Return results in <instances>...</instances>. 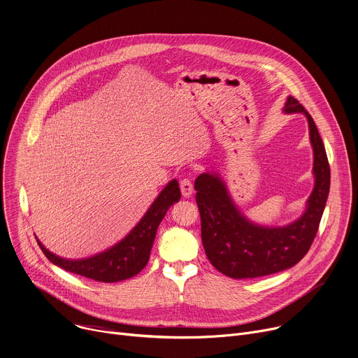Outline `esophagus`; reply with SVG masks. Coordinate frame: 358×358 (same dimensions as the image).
I'll list each match as a JSON object with an SVG mask.
<instances>
[{"label":"esophagus","instance_id":"1","mask_svg":"<svg viewBox=\"0 0 358 358\" xmlns=\"http://www.w3.org/2000/svg\"><path fill=\"white\" fill-rule=\"evenodd\" d=\"M180 188H181V194L182 196L185 198H189L192 195V191H194V187H192V182L189 178H184L181 180L180 182Z\"/></svg>","mask_w":358,"mask_h":358}]
</instances>
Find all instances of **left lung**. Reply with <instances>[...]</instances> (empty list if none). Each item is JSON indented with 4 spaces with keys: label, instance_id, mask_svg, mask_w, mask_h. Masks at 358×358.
<instances>
[{
    "label": "left lung",
    "instance_id": "1",
    "mask_svg": "<svg viewBox=\"0 0 358 358\" xmlns=\"http://www.w3.org/2000/svg\"><path fill=\"white\" fill-rule=\"evenodd\" d=\"M283 110L308 117L315 152L316 184L306 213L297 221L276 228L252 224L234 206L218 174L203 173L194 184L207 258L217 271L234 279L276 273L300 262L315 241L326 207L330 166L315 120L293 96L287 97Z\"/></svg>",
    "mask_w": 358,
    "mask_h": 358
}]
</instances>
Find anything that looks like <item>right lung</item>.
Here are the masks:
<instances>
[{
    "label": "right lung",
    "instance_id": "right-lung-1",
    "mask_svg": "<svg viewBox=\"0 0 358 358\" xmlns=\"http://www.w3.org/2000/svg\"><path fill=\"white\" fill-rule=\"evenodd\" d=\"M180 198L181 192L178 182L177 180H173L166 185L156 201L151 203L145 215L123 241L87 259L69 261L59 258L49 252L38 239L36 242L50 262L68 272L105 283L126 280L136 276L147 265L157 228L169 208L174 202H178Z\"/></svg>",
    "mask_w": 358,
    "mask_h": 358
}]
</instances>
